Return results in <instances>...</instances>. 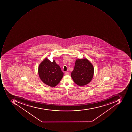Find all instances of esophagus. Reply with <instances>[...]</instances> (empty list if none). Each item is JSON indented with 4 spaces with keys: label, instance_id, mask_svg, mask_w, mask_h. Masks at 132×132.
<instances>
[{
    "label": "esophagus",
    "instance_id": "obj_1",
    "mask_svg": "<svg viewBox=\"0 0 132 132\" xmlns=\"http://www.w3.org/2000/svg\"><path fill=\"white\" fill-rule=\"evenodd\" d=\"M65 74V75H69V72H66Z\"/></svg>",
    "mask_w": 132,
    "mask_h": 132
}]
</instances>
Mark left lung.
<instances>
[{
    "label": "left lung",
    "instance_id": "8db88e82",
    "mask_svg": "<svg viewBox=\"0 0 132 132\" xmlns=\"http://www.w3.org/2000/svg\"><path fill=\"white\" fill-rule=\"evenodd\" d=\"M94 74V68L86 58L77 59L74 69L71 77L75 84L79 86L86 85L91 81Z\"/></svg>",
    "mask_w": 132,
    "mask_h": 132
}]
</instances>
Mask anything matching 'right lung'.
<instances>
[{"label":"right lung","instance_id":"1","mask_svg":"<svg viewBox=\"0 0 132 132\" xmlns=\"http://www.w3.org/2000/svg\"><path fill=\"white\" fill-rule=\"evenodd\" d=\"M38 73L42 82L52 87L56 86L63 76V72L55 61L51 62L47 57L40 63Z\"/></svg>","mask_w":132,"mask_h":132}]
</instances>
